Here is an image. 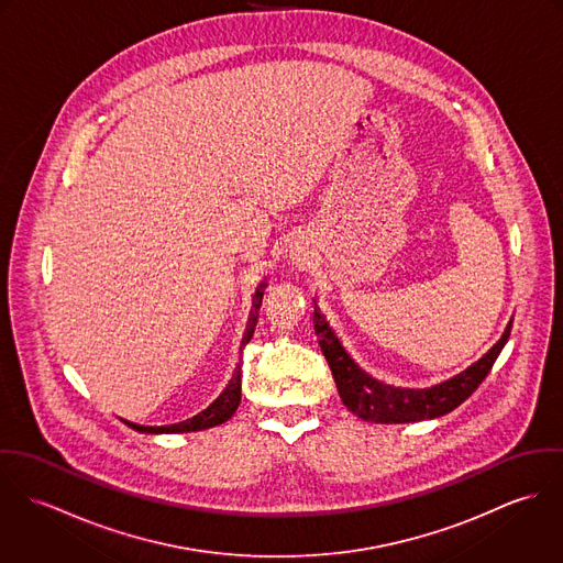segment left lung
<instances>
[{"label":"left lung","instance_id":"left-lung-1","mask_svg":"<svg viewBox=\"0 0 563 563\" xmlns=\"http://www.w3.org/2000/svg\"><path fill=\"white\" fill-rule=\"evenodd\" d=\"M314 331L319 335L322 355L338 386V395L349 407V411H353L357 418L368 422L399 424V422H418V420L444 416L466 401L479 388L489 368L494 366L500 349L509 338L511 324H507L503 338L483 355L479 362H475L453 379L424 390L395 388L366 375L349 357V353L331 331L329 322L324 321L321 308L317 303H314Z\"/></svg>","mask_w":563,"mask_h":563}]
</instances>
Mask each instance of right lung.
<instances>
[{"label": "right lung", "mask_w": 563, "mask_h": 563, "mask_svg": "<svg viewBox=\"0 0 563 563\" xmlns=\"http://www.w3.org/2000/svg\"><path fill=\"white\" fill-rule=\"evenodd\" d=\"M264 282L257 286L255 290V297H253V312H251V319H249V327H246V333L242 338V346L251 340L253 335V329H255V322H257V310L262 306V290H264ZM241 405V366L236 368L230 386L225 388V393L212 402L208 409H203L201 413L184 420V422H177V424H164V427H145V424H136V422H130V420H123L128 427L141 431V433H188V431H201V429H210V427H217L225 420H230L234 416V411L239 409Z\"/></svg>", "instance_id": "1"}]
</instances>
